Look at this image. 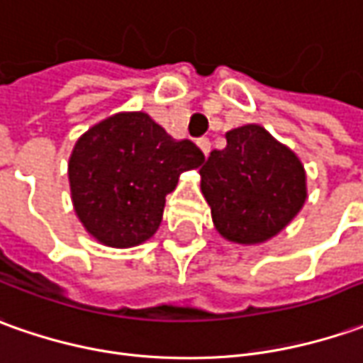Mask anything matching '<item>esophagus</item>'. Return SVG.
Here are the masks:
<instances>
[{
	"label": "esophagus",
	"instance_id": "1",
	"mask_svg": "<svg viewBox=\"0 0 363 363\" xmlns=\"http://www.w3.org/2000/svg\"><path fill=\"white\" fill-rule=\"evenodd\" d=\"M198 145H199V150L203 152V155H208V153H210L211 142H210V140H208V138H199Z\"/></svg>",
	"mask_w": 363,
	"mask_h": 363
}]
</instances>
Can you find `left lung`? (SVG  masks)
<instances>
[{
  "mask_svg": "<svg viewBox=\"0 0 363 363\" xmlns=\"http://www.w3.org/2000/svg\"><path fill=\"white\" fill-rule=\"evenodd\" d=\"M225 147L201 165V194L218 232L235 244H262L296 218L306 201V174L296 153L262 125L225 133Z\"/></svg>",
  "mask_w": 363,
  "mask_h": 363,
  "instance_id": "1",
  "label": "left lung"
}]
</instances>
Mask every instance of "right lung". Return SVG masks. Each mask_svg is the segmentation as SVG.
<instances>
[{
	"label": "right lung",
	"mask_w": 363,
	"mask_h": 363,
	"mask_svg": "<svg viewBox=\"0 0 363 363\" xmlns=\"http://www.w3.org/2000/svg\"><path fill=\"white\" fill-rule=\"evenodd\" d=\"M203 153L189 140H172L147 113H118L75 143L69 186L77 218L101 244L131 247L162 223L165 196Z\"/></svg>",
	"instance_id": "obj_1"
}]
</instances>
